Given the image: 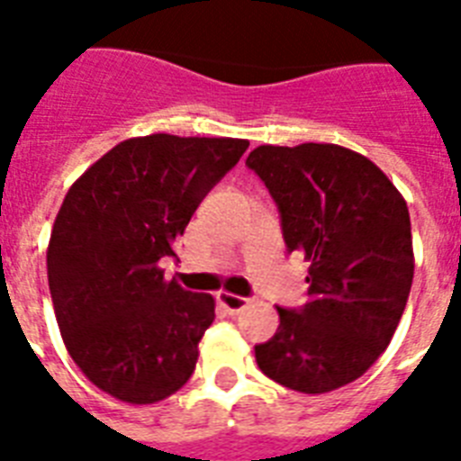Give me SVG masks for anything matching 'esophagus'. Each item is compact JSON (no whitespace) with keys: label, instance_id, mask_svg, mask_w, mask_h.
I'll return each mask as SVG.
<instances>
[{"label":"esophagus","instance_id":"esophagus-1","mask_svg":"<svg viewBox=\"0 0 461 461\" xmlns=\"http://www.w3.org/2000/svg\"><path fill=\"white\" fill-rule=\"evenodd\" d=\"M217 302H220V306L227 308L230 313H239L241 308L249 306V299H246V296L230 294V292H220V294H217Z\"/></svg>","mask_w":461,"mask_h":461}]
</instances>
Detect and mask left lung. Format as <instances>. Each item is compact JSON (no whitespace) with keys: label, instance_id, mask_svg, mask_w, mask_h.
Wrapping results in <instances>:
<instances>
[{"label":"left lung","instance_id":"left-lung-1","mask_svg":"<svg viewBox=\"0 0 461 461\" xmlns=\"http://www.w3.org/2000/svg\"><path fill=\"white\" fill-rule=\"evenodd\" d=\"M246 165L277 203L287 249L311 263L308 302L277 306L258 368L296 393H332L361 378L400 325L414 280L407 201L380 167L335 143L258 146Z\"/></svg>","mask_w":461,"mask_h":461}]
</instances>
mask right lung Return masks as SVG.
Returning a JSON list of instances; mask_svg holds the SVG:
<instances>
[{"mask_svg": "<svg viewBox=\"0 0 461 461\" xmlns=\"http://www.w3.org/2000/svg\"><path fill=\"white\" fill-rule=\"evenodd\" d=\"M246 148L244 139L139 136L68 188L47 280L61 339L103 393L155 404L191 378L215 299L167 282L159 260L176 256L174 241Z\"/></svg>", "mask_w": 461, "mask_h": 461, "instance_id": "right-lung-1", "label": "right lung"}]
</instances>
